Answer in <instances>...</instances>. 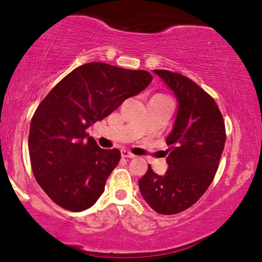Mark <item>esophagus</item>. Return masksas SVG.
Here are the masks:
<instances>
[{"label":"esophagus","instance_id":"obj_1","mask_svg":"<svg viewBox=\"0 0 262 262\" xmlns=\"http://www.w3.org/2000/svg\"><path fill=\"white\" fill-rule=\"evenodd\" d=\"M121 156L125 157V158H135L136 156L134 154H132L130 151H128V150H121Z\"/></svg>","mask_w":262,"mask_h":262}]
</instances>
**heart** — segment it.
Returning <instances> with one entry per match:
<instances>
[{
  "instance_id": "heart-1",
  "label": "heart",
  "mask_w": 262,
  "mask_h": 262,
  "mask_svg": "<svg viewBox=\"0 0 262 262\" xmlns=\"http://www.w3.org/2000/svg\"><path fill=\"white\" fill-rule=\"evenodd\" d=\"M164 97H165V96H164Z\"/></svg>"
}]
</instances>
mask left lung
Instances as JSON below:
<instances>
[{
  "mask_svg": "<svg viewBox=\"0 0 262 262\" xmlns=\"http://www.w3.org/2000/svg\"><path fill=\"white\" fill-rule=\"evenodd\" d=\"M154 73L172 91L178 111L166 137L167 171L159 176L148 166L139 187L155 211L174 215L192 207L211 184L224 149L225 126L215 100L196 83L168 70Z\"/></svg>",
  "mask_w": 262,
  "mask_h": 262,
  "instance_id": "obj_1",
  "label": "left lung"
}]
</instances>
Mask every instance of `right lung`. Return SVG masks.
Segmentation results:
<instances>
[{
  "instance_id": "add662e5",
  "label": "right lung",
  "mask_w": 262,
  "mask_h": 262,
  "mask_svg": "<svg viewBox=\"0 0 262 262\" xmlns=\"http://www.w3.org/2000/svg\"><path fill=\"white\" fill-rule=\"evenodd\" d=\"M151 81L144 70L90 62L61 79L39 104L30 126L31 165L56 205L82 211L98 200L121 154L99 148L85 132Z\"/></svg>"
}]
</instances>
